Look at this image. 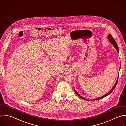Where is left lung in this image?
Returning <instances> with one entry per match:
<instances>
[{
    "instance_id": "1",
    "label": "left lung",
    "mask_w": 126,
    "mask_h": 126,
    "mask_svg": "<svg viewBox=\"0 0 126 126\" xmlns=\"http://www.w3.org/2000/svg\"><path fill=\"white\" fill-rule=\"evenodd\" d=\"M107 37V38L108 39V40H109V41H110V43L115 47V48L116 49V50H117V51L118 52H119V48H118V45H117V43L116 42V41H115V40H114V39L112 37V35L110 34H109L108 35V36ZM120 67H121V65H120ZM118 77H119V75H118V77H117V80H116V83H115V84H114V85L113 86V87H112V88L111 89V90L107 93V94H105V95H103V96H100V97H98V98H95V99H93V100H97V99H101V98H103V97H105V96H107L108 95H109V94H110L111 93H112V92L113 91V90L114 89V88H115V87H116V85H117V82H118ZM74 92H75V93L79 96H80L81 98H82V99H84V100H89L88 99H86V98H84V97H83V96H82L81 95H80L76 91V90H74Z\"/></svg>"
}]
</instances>
